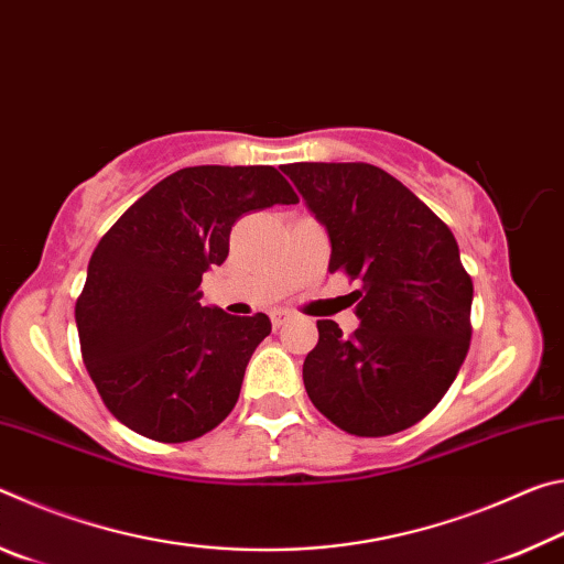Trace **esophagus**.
<instances>
[{"instance_id": "obj_1", "label": "esophagus", "mask_w": 564, "mask_h": 564, "mask_svg": "<svg viewBox=\"0 0 564 564\" xmlns=\"http://www.w3.org/2000/svg\"><path fill=\"white\" fill-rule=\"evenodd\" d=\"M291 318V313L289 311H273L271 313V323H273V328H281L285 321Z\"/></svg>"}]
</instances>
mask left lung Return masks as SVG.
<instances>
[{
  "label": "left lung",
  "mask_w": 564,
  "mask_h": 564,
  "mask_svg": "<svg viewBox=\"0 0 564 564\" xmlns=\"http://www.w3.org/2000/svg\"><path fill=\"white\" fill-rule=\"evenodd\" d=\"M283 174L326 226L328 271L360 283L352 336L318 321L305 393L350 435L405 431L441 403L470 348L473 281L455 236L378 166L289 164Z\"/></svg>",
  "instance_id": "obj_1"
}]
</instances>
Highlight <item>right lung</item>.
<instances>
[{"label": "right lung", "mask_w": 564, "mask_h": 564, "mask_svg": "<svg viewBox=\"0 0 564 564\" xmlns=\"http://www.w3.org/2000/svg\"><path fill=\"white\" fill-rule=\"evenodd\" d=\"M275 204L299 196L273 166H188L94 248L74 311L82 356L104 405L133 433L186 443L234 410L271 321L202 305V279L226 261L238 218Z\"/></svg>", "instance_id": "obj_1"}]
</instances>
